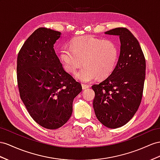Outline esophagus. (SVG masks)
Instances as JSON below:
<instances>
[{
	"mask_svg": "<svg viewBox=\"0 0 160 160\" xmlns=\"http://www.w3.org/2000/svg\"><path fill=\"white\" fill-rule=\"evenodd\" d=\"M82 87L83 90H86V89H87V88H89V86L87 85V84H82Z\"/></svg>",
	"mask_w": 160,
	"mask_h": 160,
	"instance_id": "34e87169",
	"label": "esophagus"
}]
</instances>
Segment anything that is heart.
I'll list each match as a JSON object with an SVG mask.
<instances>
[{
    "label": "heart",
    "instance_id": "heart-1",
    "mask_svg": "<svg viewBox=\"0 0 160 160\" xmlns=\"http://www.w3.org/2000/svg\"><path fill=\"white\" fill-rule=\"evenodd\" d=\"M118 55V48L112 41L88 36L73 39L71 48H63L59 58L63 69L69 73H74L83 63L84 66L75 77L82 82L88 83L98 77L105 78L111 74L116 66Z\"/></svg>",
    "mask_w": 160,
    "mask_h": 160
}]
</instances>
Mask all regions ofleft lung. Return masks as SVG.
I'll return each instance as SVG.
<instances>
[{"label":"left lung","mask_w":160,"mask_h":160,"mask_svg":"<svg viewBox=\"0 0 160 160\" xmlns=\"http://www.w3.org/2000/svg\"><path fill=\"white\" fill-rule=\"evenodd\" d=\"M105 34L119 36L120 52L113 72L92 87L93 108L101 124L117 128L132 119L141 104L146 63L138 41L128 29L118 28Z\"/></svg>","instance_id":"8db88e82"}]
</instances>
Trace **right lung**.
Listing matches in <instances>:
<instances>
[{
  "label": "right lung",
  "mask_w": 160,
  "mask_h": 160,
  "mask_svg": "<svg viewBox=\"0 0 160 160\" xmlns=\"http://www.w3.org/2000/svg\"><path fill=\"white\" fill-rule=\"evenodd\" d=\"M60 32L39 28L27 38L18 53L19 95L33 120L54 130L70 118L73 101L81 84L65 72L54 50Z\"/></svg>",
  "instance_id": "right-lung-1"
}]
</instances>
